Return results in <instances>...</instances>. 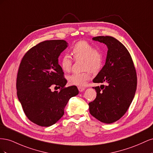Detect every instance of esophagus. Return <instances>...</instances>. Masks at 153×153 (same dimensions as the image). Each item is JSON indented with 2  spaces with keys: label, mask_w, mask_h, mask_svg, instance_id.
I'll return each mask as SVG.
<instances>
[{
  "label": "esophagus",
  "mask_w": 153,
  "mask_h": 153,
  "mask_svg": "<svg viewBox=\"0 0 153 153\" xmlns=\"http://www.w3.org/2000/svg\"><path fill=\"white\" fill-rule=\"evenodd\" d=\"M78 91H79L80 92H82V91H84L85 90V88L83 87H81V86L78 87Z\"/></svg>",
  "instance_id": "1"
}]
</instances>
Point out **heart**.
Wrapping results in <instances>:
<instances>
[{
	"label": "heart",
	"mask_w": 153,
	"mask_h": 153,
	"mask_svg": "<svg viewBox=\"0 0 153 153\" xmlns=\"http://www.w3.org/2000/svg\"><path fill=\"white\" fill-rule=\"evenodd\" d=\"M71 54L75 61H83L82 69L85 71L71 74L68 76V80L72 85H84L91 78V72L98 73L102 67L103 54L86 41H80L75 43L72 48ZM59 64L64 72H69L72 68V59L69 55H64L60 59Z\"/></svg>",
	"instance_id": "obj_1"
}]
</instances>
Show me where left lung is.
<instances>
[{
    "mask_svg": "<svg viewBox=\"0 0 153 153\" xmlns=\"http://www.w3.org/2000/svg\"><path fill=\"white\" fill-rule=\"evenodd\" d=\"M92 39L108 47L105 64L93 80L107 85L93 87L97 95L89 103V112L100 121L110 124L121 119L130 106L137 89V72L130 53L117 39L106 36Z\"/></svg>",
    "mask_w": 153,
    "mask_h": 153,
    "instance_id": "1",
    "label": "left lung"
}]
</instances>
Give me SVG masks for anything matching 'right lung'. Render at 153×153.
Listing matches in <instances>:
<instances>
[{"mask_svg": "<svg viewBox=\"0 0 153 153\" xmlns=\"http://www.w3.org/2000/svg\"><path fill=\"white\" fill-rule=\"evenodd\" d=\"M67 45L62 39L42 41L27 51L18 68V98L27 117L39 126L48 127L57 122L69 100L78 94L75 85L65 87L67 80L58 63ZM53 86L59 91L52 92Z\"/></svg>", "mask_w": 153, "mask_h": 153, "instance_id": "obj_1", "label": "right lung"}]
</instances>
